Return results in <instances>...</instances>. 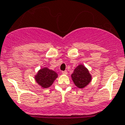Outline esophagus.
Returning a JSON list of instances; mask_svg holds the SVG:
<instances>
[{
  "label": "esophagus",
  "mask_w": 125,
  "mask_h": 125,
  "mask_svg": "<svg viewBox=\"0 0 125 125\" xmlns=\"http://www.w3.org/2000/svg\"><path fill=\"white\" fill-rule=\"evenodd\" d=\"M62 74H67V71H62Z\"/></svg>",
  "instance_id": "1"
}]
</instances>
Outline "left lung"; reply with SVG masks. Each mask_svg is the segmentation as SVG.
Here are the masks:
<instances>
[{
  "mask_svg": "<svg viewBox=\"0 0 125 125\" xmlns=\"http://www.w3.org/2000/svg\"><path fill=\"white\" fill-rule=\"evenodd\" d=\"M71 78L74 84L78 88H83L91 82V76L89 71L83 65H79L71 74Z\"/></svg>",
  "mask_w": 125,
  "mask_h": 125,
  "instance_id": "left-lung-1",
  "label": "left lung"
}]
</instances>
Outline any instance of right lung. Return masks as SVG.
Segmentation results:
<instances>
[{"label":"right lung","instance_id":"1","mask_svg":"<svg viewBox=\"0 0 125 125\" xmlns=\"http://www.w3.org/2000/svg\"><path fill=\"white\" fill-rule=\"evenodd\" d=\"M57 77L58 74L55 71L45 67L38 71V74L35 76V79L42 87L47 88L52 84Z\"/></svg>","mask_w":125,"mask_h":125}]
</instances>
